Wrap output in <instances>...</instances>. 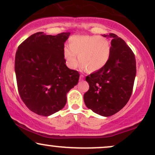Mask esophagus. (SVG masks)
<instances>
[{
	"mask_svg": "<svg viewBox=\"0 0 155 155\" xmlns=\"http://www.w3.org/2000/svg\"><path fill=\"white\" fill-rule=\"evenodd\" d=\"M84 79V76L83 75H80V77H79V81H82V80Z\"/></svg>",
	"mask_w": 155,
	"mask_h": 155,
	"instance_id": "34e87169",
	"label": "esophagus"
}]
</instances>
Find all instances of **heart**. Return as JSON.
Instances as JSON below:
<instances>
[{
	"label": "heart",
	"mask_w": 155,
	"mask_h": 155,
	"mask_svg": "<svg viewBox=\"0 0 155 155\" xmlns=\"http://www.w3.org/2000/svg\"><path fill=\"white\" fill-rule=\"evenodd\" d=\"M110 54L108 41L98 35H74L70 38V46L63 48V57L68 66L76 68L79 58L82 68L90 71L104 68L109 60Z\"/></svg>",
	"instance_id": "b5f03b06"
}]
</instances>
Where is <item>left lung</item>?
Instances as JSON below:
<instances>
[{
    "label": "left lung",
    "mask_w": 155,
    "mask_h": 155,
    "mask_svg": "<svg viewBox=\"0 0 155 155\" xmlns=\"http://www.w3.org/2000/svg\"><path fill=\"white\" fill-rule=\"evenodd\" d=\"M111 38V54L104 68L86 77L90 89L84 95L86 106L103 117L120 111L128 102L136 74L135 55L125 41L116 34Z\"/></svg>",
    "instance_id": "obj_1"
}]
</instances>
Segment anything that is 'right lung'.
Here are the masks:
<instances>
[{
	"instance_id": "add662e5",
	"label": "right lung",
	"mask_w": 155,
	"mask_h": 155,
	"mask_svg": "<svg viewBox=\"0 0 155 155\" xmlns=\"http://www.w3.org/2000/svg\"><path fill=\"white\" fill-rule=\"evenodd\" d=\"M70 34L38 32L25 40L16 52L19 95L27 107L41 116H50L63 108L67 93L79 81V72L68 68L63 57L64 43Z\"/></svg>"
}]
</instances>
